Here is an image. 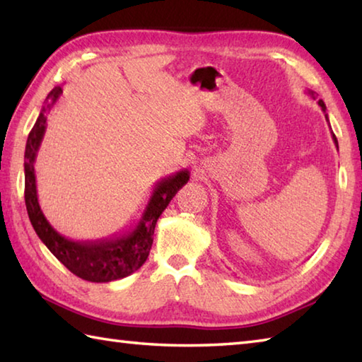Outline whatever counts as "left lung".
I'll return each mask as SVG.
<instances>
[{
	"mask_svg": "<svg viewBox=\"0 0 362 362\" xmlns=\"http://www.w3.org/2000/svg\"><path fill=\"white\" fill-rule=\"evenodd\" d=\"M308 96H310L312 98V100H317V93H315V91L313 90H308ZM318 106L321 107V110H323V112H325V117H326V120L327 122H329V118H327V114H326V106H325V103H323V100H318ZM332 139H334V144H336V146H337V150H339V144H337V137L336 136H334L332 134Z\"/></svg>",
	"mask_w": 362,
	"mask_h": 362,
	"instance_id": "8db88e82",
	"label": "left lung"
}]
</instances>
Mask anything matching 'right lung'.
<instances>
[{
    "mask_svg": "<svg viewBox=\"0 0 362 362\" xmlns=\"http://www.w3.org/2000/svg\"><path fill=\"white\" fill-rule=\"evenodd\" d=\"M63 93L62 87L50 91L30 131L25 147V204L37 238L44 242L55 258L82 280L95 284L128 277L148 258L153 244V233L163 210L175 193L189 180L188 169L177 170L155 183L152 196L144 209L141 220L128 231L96 240H72L64 238L45 218L37 201L35 161L47 127V114Z\"/></svg>",
    "mask_w": 362,
    "mask_h": 362,
    "instance_id": "right-lung-1",
    "label": "right lung"
}]
</instances>
